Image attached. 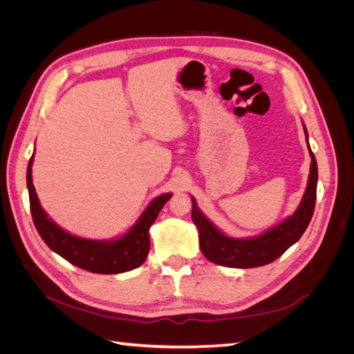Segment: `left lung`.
<instances>
[{"label":"left lung","mask_w":354,"mask_h":354,"mask_svg":"<svg viewBox=\"0 0 354 354\" xmlns=\"http://www.w3.org/2000/svg\"><path fill=\"white\" fill-rule=\"evenodd\" d=\"M304 134L307 140L308 134L306 127ZM308 152L310 158H312V164H310V174L304 196L299 202L298 208L291 217H288L281 224H277V226L264 232L263 234H259V236L238 239L221 233L203 216L198 208L195 198L192 196V220H194L199 230V246L207 260L220 266L234 267V269L260 267L279 259L289 246L294 245L303 236L310 220L313 217L317 189V162L310 146Z\"/></svg>","instance_id":"left-lung-1"}]
</instances>
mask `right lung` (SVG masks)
Instances as JSON below:
<instances>
[{
	"mask_svg": "<svg viewBox=\"0 0 354 354\" xmlns=\"http://www.w3.org/2000/svg\"><path fill=\"white\" fill-rule=\"evenodd\" d=\"M32 162H34V155L29 159L26 171L30 214L39 236L51 251L80 269L100 274L130 272L145 263L151 248L149 229L156 220L159 211L173 195L164 194L153 199L134 226L121 238L112 241L84 239L59 227L42 209L32 183Z\"/></svg>",
	"mask_w": 354,
	"mask_h": 354,
	"instance_id": "1",
	"label": "right lung"
}]
</instances>
